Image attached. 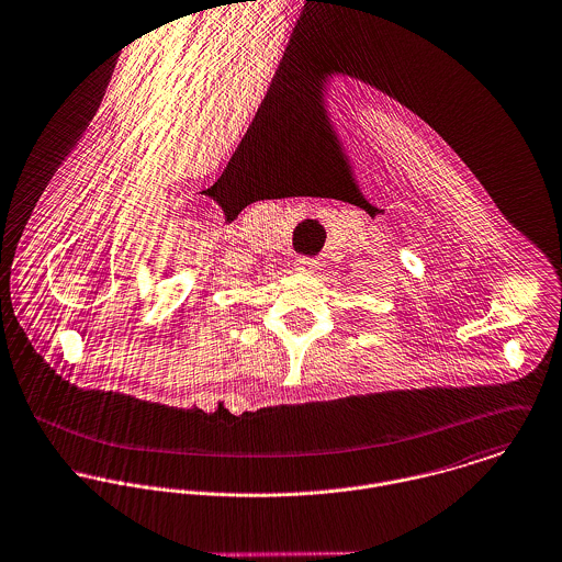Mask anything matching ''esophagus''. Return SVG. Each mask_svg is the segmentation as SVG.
<instances>
[{
  "mask_svg": "<svg viewBox=\"0 0 562 562\" xmlns=\"http://www.w3.org/2000/svg\"><path fill=\"white\" fill-rule=\"evenodd\" d=\"M295 267H297L300 271H308V273H312V271L318 267V260L311 258V256H297V258H295Z\"/></svg>",
  "mask_w": 562,
  "mask_h": 562,
  "instance_id": "esophagus-1",
  "label": "esophagus"
}]
</instances>
